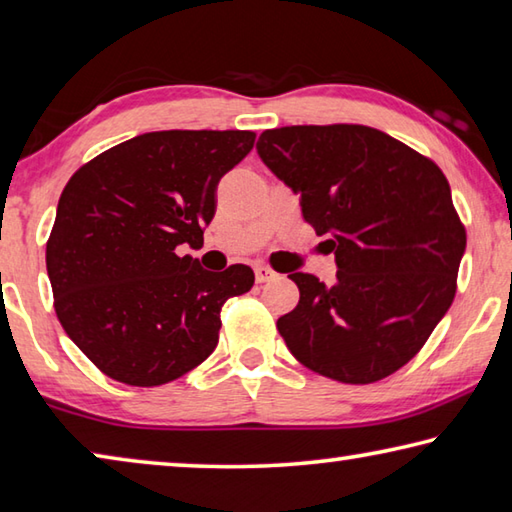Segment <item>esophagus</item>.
Returning <instances> with one entry per match:
<instances>
[{
    "label": "esophagus",
    "instance_id": "1",
    "mask_svg": "<svg viewBox=\"0 0 512 512\" xmlns=\"http://www.w3.org/2000/svg\"><path fill=\"white\" fill-rule=\"evenodd\" d=\"M254 274H256V283H267V281H272L274 276H276V272H272L270 267H265V265L254 267Z\"/></svg>",
    "mask_w": 512,
    "mask_h": 512
}]
</instances>
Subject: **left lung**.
Instances as JSON below:
<instances>
[{
    "label": "left lung",
    "mask_w": 512,
    "mask_h": 512,
    "mask_svg": "<svg viewBox=\"0 0 512 512\" xmlns=\"http://www.w3.org/2000/svg\"><path fill=\"white\" fill-rule=\"evenodd\" d=\"M258 157L326 236L337 281L292 272L299 306L276 321L310 371L371 384L414 357L450 310L465 229L432 159L366 125L265 130Z\"/></svg>",
    "instance_id": "obj_1"
}]
</instances>
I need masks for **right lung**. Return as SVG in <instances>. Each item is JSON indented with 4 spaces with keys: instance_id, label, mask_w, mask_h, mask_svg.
<instances>
[{
    "instance_id": "1",
    "label": "right lung",
    "mask_w": 512,
    "mask_h": 512,
    "mask_svg": "<svg viewBox=\"0 0 512 512\" xmlns=\"http://www.w3.org/2000/svg\"><path fill=\"white\" fill-rule=\"evenodd\" d=\"M249 130L146 132L78 168L47 242L53 306L98 369L159 387L218 346L220 310L254 285L247 265L204 270L200 249L222 175L254 148Z\"/></svg>"
}]
</instances>
